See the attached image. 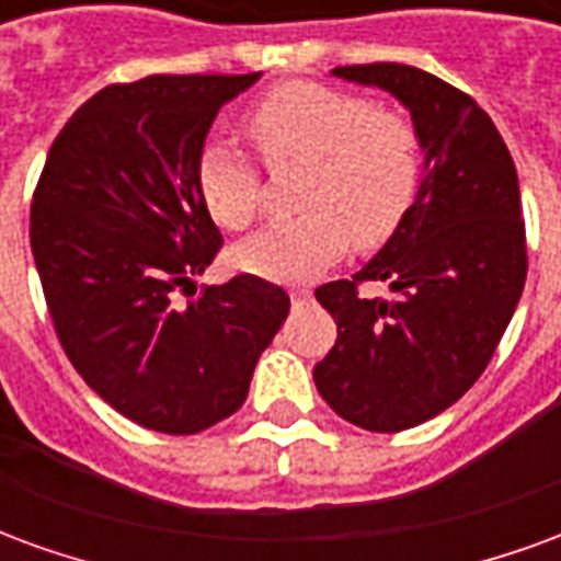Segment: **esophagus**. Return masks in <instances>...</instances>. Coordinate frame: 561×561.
Returning a JSON list of instances; mask_svg holds the SVG:
<instances>
[{
    "mask_svg": "<svg viewBox=\"0 0 561 561\" xmlns=\"http://www.w3.org/2000/svg\"><path fill=\"white\" fill-rule=\"evenodd\" d=\"M309 297H312V291H309V288H294V291H291V304L300 306V304H306Z\"/></svg>",
    "mask_w": 561,
    "mask_h": 561,
    "instance_id": "1",
    "label": "esophagus"
}]
</instances>
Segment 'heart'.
<instances>
[{
    "instance_id": "b5f03b06",
    "label": "heart",
    "mask_w": 561,
    "mask_h": 561,
    "mask_svg": "<svg viewBox=\"0 0 561 561\" xmlns=\"http://www.w3.org/2000/svg\"><path fill=\"white\" fill-rule=\"evenodd\" d=\"M245 128L270 164L312 161L297 219L273 221L237 245V264L273 282H306L354 237L381 243L400 228L421 188L423 152L414 126L364 95L291 83L257 102ZM197 183L209 216L243 231L261 209V173L243 152L209 144Z\"/></svg>"
}]
</instances>
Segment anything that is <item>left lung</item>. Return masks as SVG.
<instances>
[{
  "label": "left lung",
  "instance_id": "1",
  "mask_svg": "<svg viewBox=\"0 0 561 561\" xmlns=\"http://www.w3.org/2000/svg\"><path fill=\"white\" fill-rule=\"evenodd\" d=\"M333 78L390 92L412 114L423 173L414 204L354 279L316 288L336 345L316 364L318 393L369 433L430 421L490 364L526 285L519 183L505 140L474 99L400 62L333 68ZM388 280L390 301L357 280Z\"/></svg>",
  "mask_w": 561,
  "mask_h": 561
}]
</instances>
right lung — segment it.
Instances as JSON below:
<instances>
[{"mask_svg":"<svg viewBox=\"0 0 561 561\" xmlns=\"http://www.w3.org/2000/svg\"><path fill=\"white\" fill-rule=\"evenodd\" d=\"M255 75H152L95 92L56 135L30 216L68 360L107 405L192 435L243 405L288 294L257 276L176 304L221 233L197 183L209 126Z\"/></svg>","mask_w":561,"mask_h":561,"instance_id":"add662e5","label":"right lung"}]
</instances>
